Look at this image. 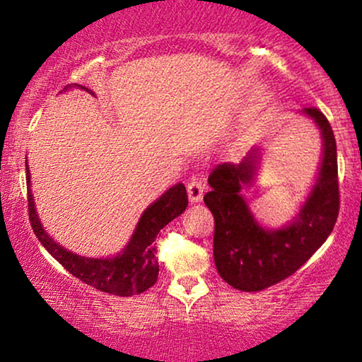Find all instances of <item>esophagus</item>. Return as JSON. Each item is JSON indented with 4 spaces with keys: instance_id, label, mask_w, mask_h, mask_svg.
Instances as JSON below:
<instances>
[{
    "instance_id": "obj_1",
    "label": "esophagus",
    "mask_w": 362,
    "mask_h": 362,
    "mask_svg": "<svg viewBox=\"0 0 362 362\" xmlns=\"http://www.w3.org/2000/svg\"><path fill=\"white\" fill-rule=\"evenodd\" d=\"M187 196H189L191 204H196L202 199L204 196V182L201 180H192L189 185H187Z\"/></svg>"
}]
</instances>
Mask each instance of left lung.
<instances>
[{
  "label": "left lung",
  "instance_id": "obj_1",
  "mask_svg": "<svg viewBox=\"0 0 362 362\" xmlns=\"http://www.w3.org/2000/svg\"><path fill=\"white\" fill-rule=\"evenodd\" d=\"M318 127L323 151L315 185L298 214L279 229L262 226L252 214L242 189L255 181L260 148L240 163H222L209 175L206 206L214 216L216 269L230 286L260 291L293 275L328 239L338 219V158L329 122L318 108L301 110Z\"/></svg>",
  "mask_w": 362,
  "mask_h": 362
}]
</instances>
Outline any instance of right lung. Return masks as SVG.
<instances>
[{
	"label": "right lung",
	"instance_id": "1",
	"mask_svg": "<svg viewBox=\"0 0 362 362\" xmlns=\"http://www.w3.org/2000/svg\"><path fill=\"white\" fill-rule=\"evenodd\" d=\"M71 88H82V90L93 95L92 90H88L83 86H78V83L67 86L62 92L71 90ZM26 182L29 221H31L34 234L44 245V249L67 272H71L74 276H77L78 280L93 286V288L118 296L140 295L155 285V281L158 280V272H160V265H158L155 257V240L163 227L170 224L173 219H176L177 216H181L186 211L187 194L182 182H177L166 192H163L155 202H151L143 211L130 240L123 247L120 254H117L115 257H105V259H92V257L74 254L44 230L41 219L37 216L36 204H34L28 158Z\"/></svg>",
	"mask_w": 362,
	"mask_h": 362
}]
</instances>
